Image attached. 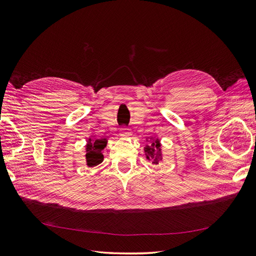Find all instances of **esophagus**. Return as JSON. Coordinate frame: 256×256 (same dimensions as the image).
<instances>
[{
	"mask_svg": "<svg viewBox=\"0 0 256 256\" xmlns=\"http://www.w3.org/2000/svg\"><path fill=\"white\" fill-rule=\"evenodd\" d=\"M132 134H131V132L130 131H128L125 127H124L122 129V131L120 132V138H129V136H131Z\"/></svg>",
	"mask_w": 256,
	"mask_h": 256,
	"instance_id": "esophagus-1",
	"label": "esophagus"
}]
</instances>
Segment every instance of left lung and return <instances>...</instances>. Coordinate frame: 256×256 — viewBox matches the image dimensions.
<instances>
[{
  "mask_svg": "<svg viewBox=\"0 0 256 256\" xmlns=\"http://www.w3.org/2000/svg\"><path fill=\"white\" fill-rule=\"evenodd\" d=\"M148 141V144H146L144 147L145 157L148 161H152V164H159L164 160V154H162V147L160 138L158 136H150L146 138V142Z\"/></svg>",
  "mask_w": 256,
  "mask_h": 256,
  "instance_id": "obj_1",
  "label": "left lung"
}]
</instances>
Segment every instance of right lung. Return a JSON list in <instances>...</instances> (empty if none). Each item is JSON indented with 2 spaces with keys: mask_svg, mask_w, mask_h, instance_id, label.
Instances as JSON below:
<instances>
[{
  "mask_svg": "<svg viewBox=\"0 0 256 256\" xmlns=\"http://www.w3.org/2000/svg\"><path fill=\"white\" fill-rule=\"evenodd\" d=\"M106 144V138H97V140H92V136L88 138L86 145H85V152H86L85 159H86V166L88 168L96 166L104 161L102 150H104Z\"/></svg>",
  "mask_w": 256,
  "mask_h": 256,
  "instance_id": "1",
  "label": "right lung"
}]
</instances>
